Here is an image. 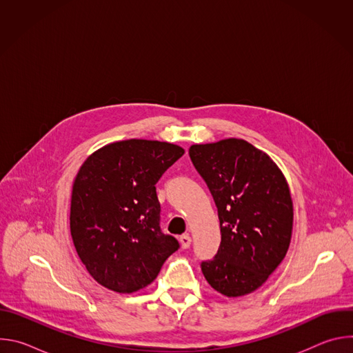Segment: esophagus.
<instances>
[{"label": "esophagus", "instance_id": "1", "mask_svg": "<svg viewBox=\"0 0 353 353\" xmlns=\"http://www.w3.org/2000/svg\"><path fill=\"white\" fill-rule=\"evenodd\" d=\"M180 244H181V247H183L184 250L188 248L190 244H191V237H190V234H181V236H180Z\"/></svg>", "mask_w": 353, "mask_h": 353}]
</instances>
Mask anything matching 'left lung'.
<instances>
[{
    "label": "left lung",
    "instance_id": "8db88e82",
    "mask_svg": "<svg viewBox=\"0 0 353 353\" xmlns=\"http://www.w3.org/2000/svg\"><path fill=\"white\" fill-rule=\"evenodd\" d=\"M190 158L214 196L221 245L201 263L208 283L228 297L259 289L285 259L293 203L285 176L263 150L228 138L190 146Z\"/></svg>",
    "mask_w": 353,
    "mask_h": 353
}]
</instances>
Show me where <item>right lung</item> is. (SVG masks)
Masks as SVG:
<instances>
[{
	"mask_svg": "<svg viewBox=\"0 0 353 353\" xmlns=\"http://www.w3.org/2000/svg\"><path fill=\"white\" fill-rule=\"evenodd\" d=\"M179 145L127 139L97 149L72 185L70 229L77 253L102 286L132 293L158 276L180 247L159 226L155 184L183 157Z\"/></svg>",
	"mask_w": 353,
	"mask_h": 353,
	"instance_id": "right-lung-1",
	"label": "right lung"
}]
</instances>
